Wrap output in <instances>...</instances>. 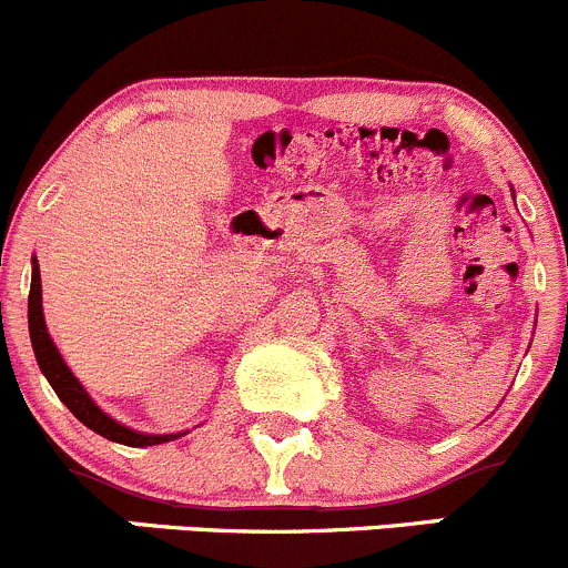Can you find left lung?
Returning a JSON list of instances; mask_svg holds the SVG:
<instances>
[{"label":"left lung","mask_w":568,"mask_h":568,"mask_svg":"<svg viewBox=\"0 0 568 568\" xmlns=\"http://www.w3.org/2000/svg\"><path fill=\"white\" fill-rule=\"evenodd\" d=\"M511 192H514V189H511Z\"/></svg>","instance_id":"obj_1"}]
</instances>
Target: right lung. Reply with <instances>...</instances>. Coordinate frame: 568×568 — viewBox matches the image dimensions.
Here are the masks:
<instances>
[{"label":"right lung","mask_w":568,"mask_h":568,"mask_svg":"<svg viewBox=\"0 0 568 568\" xmlns=\"http://www.w3.org/2000/svg\"><path fill=\"white\" fill-rule=\"evenodd\" d=\"M30 341L32 348H36V359H38V368L40 374L49 379L51 390L57 393V398L73 412L77 420H82L84 426L93 428L95 434L101 437L112 439V443L120 445H131V448H148V445H162V443H173V439L183 437L186 432H178V434H145V432H136V428L123 426L118 423L114 417H109L93 398L90 393L84 390L82 382L73 376V371L68 368V363L62 359L60 348L57 343L51 341L49 335V326H45L43 318V291H40V266H38V257H32V285H30Z\"/></svg>","instance_id":"add662e5"}]
</instances>
